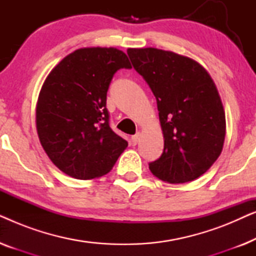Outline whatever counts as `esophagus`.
I'll use <instances>...</instances> for the list:
<instances>
[{"mask_svg":"<svg viewBox=\"0 0 256 256\" xmlns=\"http://www.w3.org/2000/svg\"><path fill=\"white\" fill-rule=\"evenodd\" d=\"M140 138H141V132H138V134H135L134 136H132V146H136L140 141Z\"/></svg>","mask_w":256,"mask_h":256,"instance_id":"34e87169","label":"esophagus"}]
</instances>
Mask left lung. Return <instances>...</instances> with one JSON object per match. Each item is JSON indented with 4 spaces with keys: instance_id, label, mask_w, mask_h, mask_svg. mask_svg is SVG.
Listing matches in <instances>:
<instances>
[{
    "instance_id": "1",
    "label": "left lung",
    "mask_w": 256,
    "mask_h": 256,
    "mask_svg": "<svg viewBox=\"0 0 256 256\" xmlns=\"http://www.w3.org/2000/svg\"><path fill=\"white\" fill-rule=\"evenodd\" d=\"M134 68L157 101L163 154L149 163L154 176L186 183L205 174L222 152L225 110L208 72L194 59L156 48H128Z\"/></svg>"
}]
</instances>
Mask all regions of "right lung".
Here are the masks:
<instances>
[{"instance_id":"add662e5","label":"right lung","mask_w":256,"mask_h":256,"mask_svg":"<svg viewBox=\"0 0 256 256\" xmlns=\"http://www.w3.org/2000/svg\"><path fill=\"white\" fill-rule=\"evenodd\" d=\"M132 68L116 48H82L48 73L38 96L40 144L59 170L76 180L110 172L128 142L110 127L107 90L114 73Z\"/></svg>"}]
</instances>
